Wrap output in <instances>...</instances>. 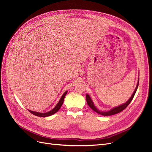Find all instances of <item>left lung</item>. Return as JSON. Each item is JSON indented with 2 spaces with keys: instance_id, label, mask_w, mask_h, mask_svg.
Here are the masks:
<instances>
[{
  "instance_id": "obj_1",
  "label": "left lung",
  "mask_w": 152,
  "mask_h": 152,
  "mask_svg": "<svg viewBox=\"0 0 152 152\" xmlns=\"http://www.w3.org/2000/svg\"><path fill=\"white\" fill-rule=\"evenodd\" d=\"M138 85H139V79H138V81H137V86H136V89L134 90V91L133 92V93L132 94V96H131V98L128 99L127 102H126L124 104H122L121 105L118 106V107H114L113 108H112L111 110H108V111H102V110H99V109H98L96 107V106L94 105L93 100L91 99V97L89 96V94H86V101H87V104H88V105L89 106V107L94 110V111L96 113H98L100 115H104V116H109V115H115V114H117L119 112H122V110H124V109H125L127 106L130 104V103L131 102L132 99H133V98H134V96L136 94V92L137 91V87H138Z\"/></svg>"
}]
</instances>
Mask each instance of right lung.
<instances>
[{
	"label": "right lung",
	"instance_id": "obj_1",
	"mask_svg": "<svg viewBox=\"0 0 152 152\" xmlns=\"http://www.w3.org/2000/svg\"><path fill=\"white\" fill-rule=\"evenodd\" d=\"M67 92L68 91H66V92H65V93H64L62 96L61 97L60 99H59V101L58 102V103H57V104L56 105V107H55L53 110H50L49 112H45V113H40V112H34V111H31V110H28V111L32 113L35 115L36 116H38V117H49V116H50L54 114L55 113H56L58 110H59V108H61V107L62 106L63 103V101H64V98H65V96L67 94Z\"/></svg>",
	"mask_w": 152,
	"mask_h": 152
}]
</instances>
